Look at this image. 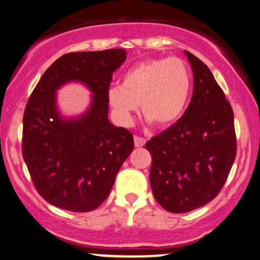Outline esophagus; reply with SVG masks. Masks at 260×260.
I'll return each mask as SVG.
<instances>
[{
    "label": "esophagus",
    "instance_id": "obj_1",
    "mask_svg": "<svg viewBox=\"0 0 260 260\" xmlns=\"http://www.w3.org/2000/svg\"><path fill=\"white\" fill-rule=\"evenodd\" d=\"M145 138H143V137H139V136H134V145H136L137 148H142L144 147L145 144Z\"/></svg>",
    "mask_w": 260,
    "mask_h": 260
}]
</instances>
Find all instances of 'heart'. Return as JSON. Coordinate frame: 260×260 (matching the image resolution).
Masks as SVG:
<instances>
[{
	"label": "heart",
	"instance_id": "b5f03b06",
	"mask_svg": "<svg viewBox=\"0 0 260 260\" xmlns=\"http://www.w3.org/2000/svg\"><path fill=\"white\" fill-rule=\"evenodd\" d=\"M190 89L192 77L183 59H147L127 70L120 85L110 86L107 101L122 124L132 123L139 104L148 121L159 128H166L182 117Z\"/></svg>",
	"mask_w": 260,
	"mask_h": 260
}]
</instances>
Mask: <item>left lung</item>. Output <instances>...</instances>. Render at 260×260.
<instances>
[{
	"label": "left lung",
	"instance_id": "obj_1",
	"mask_svg": "<svg viewBox=\"0 0 260 260\" xmlns=\"http://www.w3.org/2000/svg\"><path fill=\"white\" fill-rule=\"evenodd\" d=\"M193 70V95L176 123L145 144L150 151V186L170 213H187L213 201L232 168L234 111L208 66L184 51Z\"/></svg>",
	"mask_w": 260,
	"mask_h": 260
}]
</instances>
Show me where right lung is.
Listing matches in <instances>:
<instances>
[{"instance_id":"1","label":"right lung","mask_w":260,"mask_h":260,"mask_svg":"<svg viewBox=\"0 0 260 260\" xmlns=\"http://www.w3.org/2000/svg\"><path fill=\"white\" fill-rule=\"evenodd\" d=\"M123 49L71 52L45 71L23 116L22 153L38 193L50 204L85 213L107 198L116 175L134 148L126 128L107 118L112 73L126 61ZM80 81L93 92L84 115L62 119L55 90Z\"/></svg>"}]
</instances>
